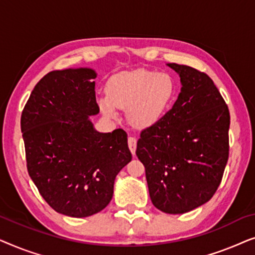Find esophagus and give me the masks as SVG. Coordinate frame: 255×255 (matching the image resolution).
I'll return each mask as SVG.
<instances>
[{
  "label": "esophagus",
  "mask_w": 255,
  "mask_h": 255,
  "mask_svg": "<svg viewBox=\"0 0 255 255\" xmlns=\"http://www.w3.org/2000/svg\"><path fill=\"white\" fill-rule=\"evenodd\" d=\"M128 148H130L131 153L132 154H134L135 149H137V139H135L134 137H128Z\"/></svg>",
  "instance_id": "34e87169"
}]
</instances>
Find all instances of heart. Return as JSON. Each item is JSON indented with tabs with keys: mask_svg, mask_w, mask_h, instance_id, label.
I'll return each mask as SVG.
<instances>
[{
	"mask_svg": "<svg viewBox=\"0 0 255 255\" xmlns=\"http://www.w3.org/2000/svg\"><path fill=\"white\" fill-rule=\"evenodd\" d=\"M106 92L107 96L97 99L104 116L115 118L117 108L127 109L128 122L145 128L158 123L168 110L175 95V82L167 73L138 68L111 76Z\"/></svg>",
	"mask_w": 255,
	"mask_h": 255,
	"instance_id": "1",
	"label": "heart"
}]
</instances>
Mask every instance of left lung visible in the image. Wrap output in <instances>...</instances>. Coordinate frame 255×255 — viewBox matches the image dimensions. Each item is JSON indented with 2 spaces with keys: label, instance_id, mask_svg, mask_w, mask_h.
<instances>
[{
  "label": "left lung",
  "instance_id": "8db88e82",
  "mask_svg": "<svg viewBox=\"0 0 255 255\" xmlns=\"http://www.w3.org/2000/svg\"><path fill=\"white\" fill-rule=\"evenodd\" d=\"M180 76L181 90L168 113L141 131L138 159L148 193L160 211L179 215L210 200L229 159V108L207 74L167 64Z\"/></svg>",
  "mask_w": 255,
  "mask_h": 255
}]
</instances>
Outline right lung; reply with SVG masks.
I'll return each instance as SVG.
<instances>
[{
	"label": "right lung",
	"mask_w": 255,
	"mask_h": 255,
	"mask_svg": "<svg viewBox=\"0 0 255 255\" xmlns=\"http://www.w3.org/2000/svg\"><path fill=\"white\" fill-rule=\"evenodd\" d=\"M97 73L67 68L37 83L20 118L27 172L44 200L59 214L88 217L114 195L121 169L131 161L128 134L95 130Z\"/></svg>",
	"instance_id": "add662e5"
}]
</instances>
